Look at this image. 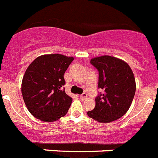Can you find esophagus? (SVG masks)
<instances>
[{
	"label": "esophagus",
	"mask_w": 158,
	"mask_h": 158,
	"mask_svg": "<svg viewBox=\"0 0 158 158\" xmlns=\"http://www.w3.org/2000/svg\"><path fill=\"white\" fill-rule=\"evenodd\" d=\"M87 96H88V95L86 94L85 93H82L81 95H80V99L81 100H85L86 98H87Z\"/></svg>",
	"instance_id": "1"
}]
</instances>
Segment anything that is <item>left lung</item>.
<instances>
[{
  "label": "left lung",
  "instance_id": "1",
  "mask_svg": "<svg viewBox=\"0 0 158 158\" xmlns=\"http://www.w3.org/2000/svg\"><path fill=\"white\" fill-rule=\"evenodd\" d=\"M99 71L98 88L103 90L96 98L94 109L88 115L100 123H110L128 111L134 99L136 84L134 73L126 62L109 55L92 58Z\"/></svg>",
  "mask_w": 158,
  "mask_h": 158
}]
</instances>
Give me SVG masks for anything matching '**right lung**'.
<instances>
[{
  "label": "right lung",
  "instance_id": "obj_1",
  "mask_svg": "<svg viewBox=\"0 0 158 158\" xmlns=\"http://www.w3.org/2000/svg\"><path fill=\"white\" fill-rule=\"evenodd\" d=\"M74 58L60 54H44L29 65L21 85L27 110L44 122H54L66 115L72 98L65 93L64 73Z\"/></svg>",
  "mask_w": 158,
  "mask_h": 158
}]
</instances>
